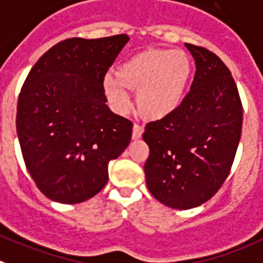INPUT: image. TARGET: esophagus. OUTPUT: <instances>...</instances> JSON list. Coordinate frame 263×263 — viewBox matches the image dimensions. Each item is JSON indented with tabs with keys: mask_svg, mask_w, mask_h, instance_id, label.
Here are the masks:
<instances>
[{
	"mask_svg": "<svg viewBox=\"0 0 263 263\" xmlns=\"http://www.w3.org/2000/svg\"><path fill=\"white\" fill-rule=\"evenodd\" d=\"M143 132H144L143 127L139 126V124H135L134 128H132V139H134V140H139V139L143 136Z\"/></svg>",
	"mask_w": 263,
	"mask_h": 263,
	"instance_id": "esophagus-1",
	"label": "esophagus"
}]
</instances>
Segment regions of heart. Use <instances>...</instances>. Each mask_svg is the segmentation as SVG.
Instances as JSON below:
<instances>
[{
	"label": "heart",
	"instance_id": "heart-1",
	"mask_svg": "<svg viewBox=\"0 0 263 263\" xmlns=\"http://www.w3.org/2000/svg\"><path fill=\"white\" fill-rule=\"evenodd\" d=\"M191 70L190 58L181 49H145L118 65L117 73H106L103 91L111 107L126 112L131 106L127 87L137 90L136 105L141 115L160 119L179 107Z\"/></svg>",
	"mask_w": 263,
	"mask_h": 263
}]
</instances>
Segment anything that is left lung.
<instances>
[{"instance_id": "obj_1", "label": "left lung", "mask_w": 263, "mask_h": 263, "mask_svg": "<svg viewBox=\"0 0 263 263\" xmlns=\"http://www.w3.org/2000/svg\"><path fill=\"white\" fill-rule=\"evenodd\" d=\"M195 60L190 93L167 117L146 124L144 165L149 193L176 210L211 199L228 177L241 137L242 106L226 64L186 43Z\"/></svg>"}]
</instances>
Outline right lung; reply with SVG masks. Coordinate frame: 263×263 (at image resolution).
Instances as JSON below:
<instances>
[{
  "instance_id": "right-lung-1",
  "label": "right lung",
  "mask_w": 263,
  "mask_h": 263,
  "mask_svg": "<svg viewBox=\"0 0 263 263\" xmlns=\"http://www.w3.org/2000/svg\"><path fill=\"white\" fill-rule=\"evenodd\" d=\"M126 34L72 37L44 53L28 73L16 107L26 167L47 198L77 204L102 190L108 162L128 146L132 123L106 105L103 77Z\"/></svg>"
}]
</instances>
